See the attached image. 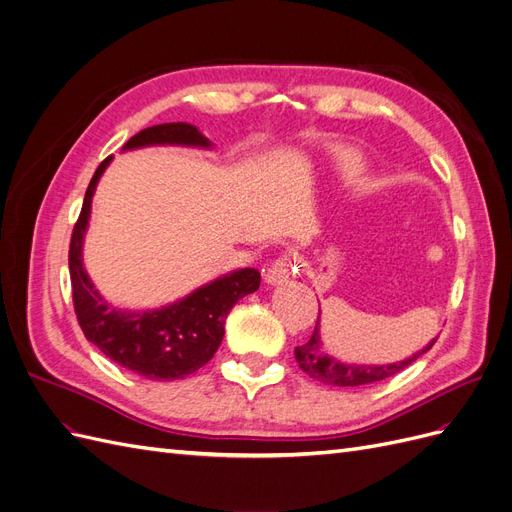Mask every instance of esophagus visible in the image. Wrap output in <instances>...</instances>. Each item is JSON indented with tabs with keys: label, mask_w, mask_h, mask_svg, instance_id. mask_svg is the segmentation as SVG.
Segmentation results:
<instances>
[{
	"label": "esophagus",
	"mask_w": 512,
	"mask_h": 512,
	"mask_svg": "<svg viewBox=\"0 0 512 512\" xmlns=\"http://www.w3.org/2000/svg\"><path fill=\"white\" fill-rule=\"evenodd\" d=\"M291 274V261L287 255H278L270 266L266 270V274H263V278H266V283L270 285H278L283 283V280H287Z\"/></svg>",
	"instance_id": "1"
}]
</instances>
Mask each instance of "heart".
Segmentation results:
<instances>
[{
	"instance_id": "heart-1",
	"label": "heart",
	"mask_w": 512,
	"mask_h": 512,
	"mask_svg": "<svg viewBox=\"0 0 512 512\" xmlns=\"http://www.w3.org/2000/svg\"><path fill=\"white\" fill-rule=\"evenodd\" d=\"M349 168H357V163H353V161H351V163H349Z\"/></svg>"
}]
</instances>
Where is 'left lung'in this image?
I'll list each match as a JSON object with an SVG mask.
<instances>
[{"instance_id": "8db88e82", "label": "left lung", "mask_w": 512, "mask_h": 512, "mask_svg": "<svg viewBox=\"0 0 512 512\" xmlns=\"http://www.w3.org/2000/svg\"><path fill=\"white\" fill-rule=\"evenodd\" d=\"M436 340H432L430 344H427L421 353H417L415 357H410L406 361H400V364H389V366H349V364H340V361H336L334 357H329V355L323 353V344H321V338H319V317H317L315 332H312L310 340L306 344H302V346H295V361H298L300 368L310 378H317V381H321L325 385L361 387V385L385 381V378L402 372L419 355L430 351Z\"/></svg>"}]
</instances>
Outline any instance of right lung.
<instances>
[{
    "instance_id": "add662e5",
    "label": "right lung",
    "mask_w": 512,
    "mask_h": 512,
    "mask_svg": "<svg viewBox=\"0 0 512 512\" xmlns=\"http://www.w3.org/2000/svg\"><path fill=\"white\" fill-rule=\"evenodd\" d=\"M148 144L210 146L208 138L189 123H163L131 136L125 148ZM108 163L110 157L100 163L91 178L70 240L68 261L78 325L89 342L125 370L151 378V381L185 378L206 366L217 353L229 310L244 295L259 289L261 276L255 268H244L193 291L185 300L153 312H121L108 308L82 268V236L89 221L91 197Z\"/></svg>"
}]
</instances>
